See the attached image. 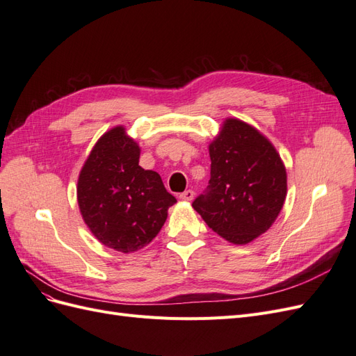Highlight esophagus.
<instances>
[{"mask_svg": "<svg viewBox=\"0 0 356 356\" xmlns=\"http://www.w3.org/2000/svg\"><path fill=\"white\" fill-rule=\"evenodd\" d=\"M193 197H195V191H193V190H186L184 193H181V195H179V199L186 200V202L193 200Z\"/></svg>", "mask_w": 356, "mask_h": 356, "instance_id": "obj_1", "label": "esophagus"}]
</instances>
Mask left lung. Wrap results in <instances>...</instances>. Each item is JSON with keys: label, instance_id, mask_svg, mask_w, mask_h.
Returning <instances> with one entry per match:
<instances>
[{"label": "left lung", "instance_id": "left-lung-1", "mask_svg": "<svg viewBox=\"0 0 356 356\" xmlns=\"http://www.w3.org/2000/svg\"><path fill=\"white\" fill-rule=\"evenodd\" d=\"M209 157V186L193 208L222 239L250 243L272 227L284 207V161L258 129L239 118L222 122Z\"/></svg>", "mask_w": 356, "mask_h": 356}]
</instances>
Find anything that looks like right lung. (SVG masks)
<instances>
[{"mask_svg": "<svg viewBox=\"0 0 356 356\" xmlns=\"http://www.w3.org/2000/svg\"><path fill=\"white\" fill-rule=\"evenodd\" d=\"M139 154L126 127L115 126L95 144L77 182L86 225L102 245L124 254L152 242L177 203L157 172L139 166Z\"/></svg>", "mask_w": 356, "mask_h": 356, "instance_id": "add662e5", "label": "right lung"}]
</instances>
